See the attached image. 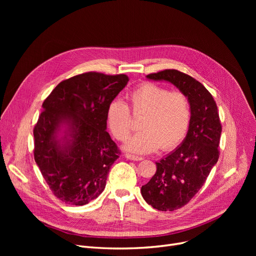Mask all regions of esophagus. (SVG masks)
Wrapping results in <instances>:
<instances>
[{"instance_id": "esophagus-1", "label": "esophagus", "mask_w": 256, "mask_h": 256, "mask_svg": "<svg viewBox=\"0 0 256 256\" xmlns=\"http://www.w3.org/2000/svg\"><path fill=\"white\" fill-rule=\"evenodd\" d=\"M126 158L132 160H142L143 158L141 156H134V154H126Z\"/></svg>"}]
</instances>
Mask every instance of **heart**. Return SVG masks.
Here are the masks:
<instances>
[{
	"label": "heart",
	"instance_id": "obj_1",
	"mask_svg": "<svg viewBox=\"0 0 256 256\" xmlns=\"http://www.w3.org/2000/svg\"><path fill=\"white\" fill-rule=\"evenodd\" d=\"M132 111L144 113L142 128L126 143V150L137 154H150L158 147L168 150L184 138L191 121L189 100L182 92H169L164 87L145 83L130 94ZM106 119L111 132L118 140H126L132 130L130 108L117 98L106 106Z\"/></svg>",
	"mask_w": 256,
	"mask_h": 256
}]
</instances>
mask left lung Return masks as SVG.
Here are the masks:
<instances>
[{
  "label": "left lung",
  "instance_id": "obj_1",
  "mask_svg": "<svg viewBox=\"0 0 256 256\" xmlns=\"http://www.w3.org/2000/svg\"><path fill=\"white\" fill-rule=\"evenodd\" d=\"M152 80H165L186 96L191 121L186 138L158 162L152 178L142 186L147 204L162 212H172L186 204L206 182L219 158L221 124L216 102L206 88L192 76L176 70L146 76Z\"/></svg>",
  "mask_w": 256,
  "mask_h": 256
}]
</instances>
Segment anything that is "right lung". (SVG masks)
<instances>
[{
    "instance_id": "obj_1",
    "label": "right lung",
    "mask_w": 256,
    "mask_h": 256,
    "mask_svg": "<svg viewBox=\"0 0 256 256\" xmlns=\"http://www.w3.org/2000/svg\"><path fill=\"white\" fill-rule=\"evenodd\" d=\"M126 74L86 72L57 85L34 128V158L50 189L63 202L85 206L104 190L119 158L106 132V106Z\"/></svg>"
}]
</instances>
